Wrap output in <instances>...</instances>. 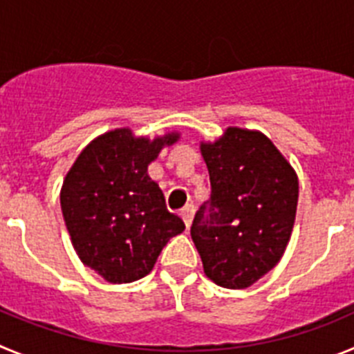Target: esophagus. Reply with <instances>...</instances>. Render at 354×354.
Listing matches in <instances>:
<instances>
[{"instance_id":"34e87169","label":"esophagus","mask_w":354,"mask_h":354,"mask_svg":"<svg viewBox=\"0 0 354 354\" xmlns=\"http://www.w3.org/2000/svg\"><path fill=\"white\" fill-rule=\"evenodd\" d=\"M193 212H195V209H193V205H192V204L184 205V207L180 209V218H183V220H184V225H186V228L192 227Z\"/></svg>"}]
</instances>
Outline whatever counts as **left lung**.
<instances>
[{
	"label": "left lung",
	"instance_id": "obj_1",
	"mask_svg": "<svg viewBox=\"0 0 354 354\" xmlns=\"http://www.w3.org/2000/svg\"><path fill=\"white\" fill-rule=\"evenodd\" d=\"M211 200L192 237L204 273L225 289H246L280 262L298 207V175L261 131L227 127L200 143Z\"/></svg>",
	"mask_w": 354,
	"mask_h": 354
}]
</instances>
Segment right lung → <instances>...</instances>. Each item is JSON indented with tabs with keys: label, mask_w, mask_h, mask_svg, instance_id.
Instances as JSON below:
<instances>
[{
	"label": "right lung",
	"mask_w": 354,
	"mask_h": 354,
	"mask_svg": "<svg viewBox=\"0 0 354 354\" xmlns=\"http://www.w3.org/2000/svg\"><path fill=\"white\" fill-rule=\"evenodd\" d=\"M179 133L136 136L108 131L81 150L64 179L60 205L72 246L86 268L109 283L149 274L170 237L184 230L171 214L149 165Z\"/></svg>",
	"instance_id": "add662e5"
}]
</instances>
